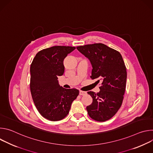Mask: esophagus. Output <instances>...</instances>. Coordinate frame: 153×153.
<instances>
[{
    "instance_id": "obj_1",
    "label": "esophagus",
    "mask_w": 153,
    "mask_h": 153,
    "mask_svg": "<svg viewBox=\"0 0 153 153\" xmlns=\"http://www.w3.org/2000/svg\"><path fill=\"white\" fill-rule=\"evenodd\" d=\"M86 94V93L85 91H79V95H80V96H83V95H85Z\"/></svg>"
}]
</instances>
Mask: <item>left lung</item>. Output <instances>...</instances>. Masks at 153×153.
I'll use <instances>...</instances> for the list:
<instances>
[{
  "mask_svg": "<svg viewBox=\"0 0 153 153\" xmlns=\"http://www.w3.org/2000/svg\"><path fill=\"white\" fill-rule=\"evenodd\" d=\"M77 49L91 62L90 77L102 80L99 93L88 92L93 98V103L86 106L88 114L99 122L110 119L122 105L126 88L127 74L122 56L103 43L80 46Z\"/></svg>",
  "mask_w": 153,
  "mask_h": 153,
  "instance_id": "1",
  "label": "left lung"
}]
</instances>
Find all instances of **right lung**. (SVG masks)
Masks as SVG:
<instances>
[{
  "label": "right lung",
  "instance_id": "obj_1",
  "mask_svg": "<svg viewBox=\"0 0 153 153\" xmlns=\"http://www.w3.org/2000/svg\"><path fill=\"white\" fill-rule=\"evenodd\" d=\"M76 49L73 47L54 46L40 51L30 67V90L40 114L51 121L60 120L69 113L71 105L79 95L78 90L65 89L59 84L62 76L63 60Z\"/></svg>",
  "mask_w": 153,
  "mask_h": 153
}]
</instances>
